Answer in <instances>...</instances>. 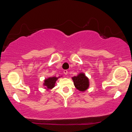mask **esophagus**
Returning a JSON list of instances; mask_svg holds the SVG:
<instances>
[{"instance_id":"obj_1","label":"esophagus","mask_w":132,"mask_h":132,"mask_svg":"<svg viewBox=\"0 0 132 132\" xmlns=\"http://www.w3.org/2000/svg\"><path fill=\"white\" fill-rule=\"evenodd\" d=\"M63 73H64V75H68V71L67 70H63Z\"/></svg>"}]
</instances>
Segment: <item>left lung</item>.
<instances>
[{
	"instance_id": "8db88e82",
	"label": "left lung",
	"mask_w": 132,
	"mask_h": 132,
	"mask_svg": "<svg viewBox=\"0 0 132 132\" xmlns=\"http://www.w3.org/2000/svg\"><path fill=\"white\" fill-rule=\"evenodd\" d=\"M75 87L80 91H84L87 90L89 87V80L84 73H80L76 76L72 77Z\"/></svg>"
}]
</instances>
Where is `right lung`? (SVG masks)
<instances>
[{
	"label": "right lung",
	"mask_w": 132,
	"mask_h": 132,
	"mask_svg": "<svg viewBox=\"0 0 132 132\" xmlns=\"http://www.w3.org/2000/svg\"><path fill=\"white\" fill-rule=\"evenodd\" d=\"M59 77H49L44 80V86H45L46 90H49V89H52L55 87V85L56 83V81L58 79Z\"/></svg>",
	"instance_id": "1"
}]
</instances>
